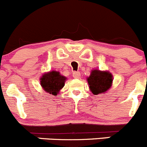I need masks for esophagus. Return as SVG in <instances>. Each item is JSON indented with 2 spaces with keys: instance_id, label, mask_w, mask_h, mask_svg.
<instances>
[{
  "instance_id": "34e87169",
  "label": "esophagus",
  "mask_w": 147,
  "mask_h": 147,
  "mask_svg": "<svg viewBox=\"0 0 147 147\" xmlns=\"http://www.w3.org/2000/svg\"><path fill=\"white\" fill-rule=\"evenodd\" d=\"M72 76H73L74 78H78L81 76V73H80L79 71H74Z\"/></svg>"
}]
</instances>
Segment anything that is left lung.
<instances>
[{
    "mask_svg": "<svg viewBox=\"0 0 147 147\" xmlns=\"http://www.w3.org/2000/svg\"><path fill=\"white\" fill-rule=\"evenodd\" d=\"M113 76L108 71L98 69L91 70V74L86 78L89 89L93 94L98 95L109 91L113 84Z\"/></svg>",
    "mask_w": 147,
    "mask_h": 147,
    "instance_id": "left-lung-1",
    "label": "left lung"
}]
</instances>
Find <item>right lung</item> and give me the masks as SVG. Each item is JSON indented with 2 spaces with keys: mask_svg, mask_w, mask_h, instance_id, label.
<instances>
[{
  "mask_svg": "<svg viewBox=\"0 0 147 147\" xmlns=\"http://www.w3.org/2000/svg\"><path fill=\"white\" fill-rule=\"evenodd\" d=\"M67 78L57 71L46 72L40 78V84L44 91L56 96L65 85Z\"/></svg>",
  "mask_w": 147,
  "mask_h": 147,
  "instance_id": "1",
  "label": "right lung"
}]
</instances>
